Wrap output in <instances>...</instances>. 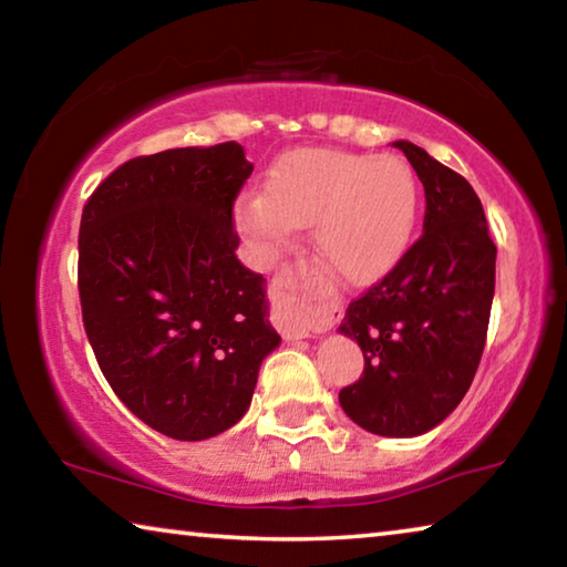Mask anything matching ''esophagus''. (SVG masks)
Masks as SVG:
<instances>
[{
  "label": "esophagus",
  "mask_w": 567,
  "mask_h": 567,
  "mask_svg": "<svg viewBox=\"0 0 567 567\" xmlns=\"http://www.w3.org/2000/svg\"><path fill=\"white\" fill-rule=\"evenodd\" d=\"M297 285V270L292 267H285L280 275H275L272 280V320L275 328L280 330L287 340H302L310 338L312 332H318V328H312L307 315L300 312L292 302V290Z\"/></svg>",
  "instance_id": "1"
}]
</instances>
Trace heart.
<instances>
[{"mask_svg":"<svg viewBox=\"0 0 567 567\" xmlns=\"http://www.w3.org/2000/svg\"><path fill=\"white\" fill-rule=\"evenodd\" d=\"M417 217L420 187L405 162L330 147L287 152L262 195L247 192L235 205V225L262 265L312 225L315 257L350 287L382 280L402 260Z\"/></svg>","mask_w":567,"mask_h":567,"instance_id":"b5f03b06","label":"heart"}]
</instances>
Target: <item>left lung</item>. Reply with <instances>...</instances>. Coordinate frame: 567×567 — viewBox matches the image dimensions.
I'll use <instances>...</instances> for the list:
<instances>
[{"instance_id": "left-lung-1", "label": "left lung", "mask_w": 567, "mask_h": 567, "mask_svg": "<svg viewBox=\"0 0 567 567\" xmlns=\"http://www.w3.org/2000/svg\"><path fill=\"white\" fill-rule=\"evenodd\" d=\"M425 187L422 237L352 300L340 332L364 370L340 405L368 433L415 437L440 425L473 382L495 295V255L480 197L455 169L395 142Z\"/></svg>"}]
</instances>
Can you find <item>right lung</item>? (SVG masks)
<instances>
[{
  "instance_id": "obj_1",
  "label": "right lung",
  "mask_w": 567,
  "mask_h": 567,
  "mask_svg": "<svg viewBox=\"0 0 567 567\" xmlns=\"http://www.w3.org/2000/svg\"><path fill=\"white\" fill-rule=\"evenodd\" d=\"M249 175L237 142L165 150L124 162L82 209L84 332L114 395L167 437L233 427L280 344L265 277L235 255Z\"/></svg>"
}]
</instances>
